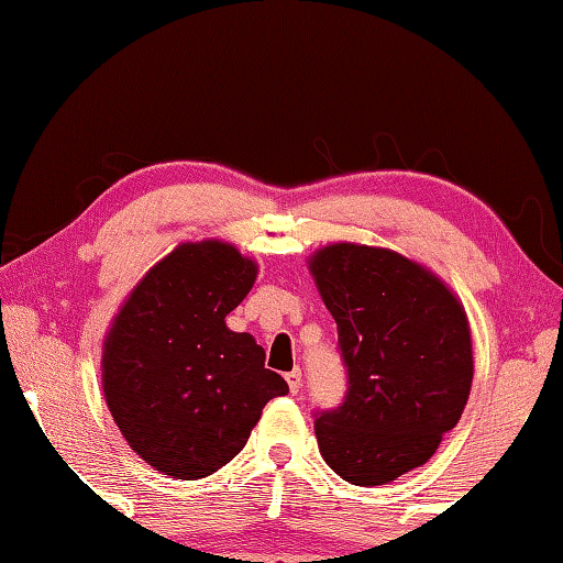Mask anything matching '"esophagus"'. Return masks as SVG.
<instances>
[{
  "instance_id": "34e87169",
  "label": "esophagus",
  "mask_w": 563,
  "mask_h": 563,
  "mask_svg": "<svg viewBox=\"0 0 563 563\" xmlns=\"http://www.w3.org/2000/svg\"><path fill=\"white\" fill-rule=\"evenodd\" d=\"M285 379H288L290 393H292V395H298V393H300V387H302V373H300V369H298V367L290 369V373L285 375Z\"/></svg>"
}]
</instances>
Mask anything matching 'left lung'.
Here are the masks:
<instances>
[{"label": "left lung", "mask_w": 563, "mask_h": 563, "mask_svg": "<svg viewBox=\"0 0 563 563\" xmlns=\"http://www.w3.org/2000/svg\"><path fill=\"white\" fill-rule=\"evenodd\" d=\"M338 322L342 405L316 415L322 460L357 487L422 466L472 389L470 320L424 265L387 247L332 243L308 261Z\"/></svg>", "instance_id": "8db88e82"}]
</instances>
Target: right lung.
Here are the masks:
<instances>
[{"label":"right lung","instance_id":"obj_1","mask_svg":"<svg viewBox=\"0 0 563 563\" xmlns=\"http://www.w3.org/2000/svg\"><path fill=\"white\" fill-rule=\"evenodd\" d=\"M258 265L223 241L180 243L131 290L103 340L109 412L141 460L174 479H203L243 450L288 383L225 316Z\"/></svg>","mask_w":563,"mask_h":563}]
</instances>
